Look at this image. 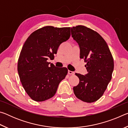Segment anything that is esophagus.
<instances>
[{"instance_id":"1","label":"esophagus","mask_w":128,"mask_h":128,"mask_svg":"<svg viewBox=\"0 0 128 128\" xmlns=\"http://www.w3.org/2000/svg\"><path fill=\"white\" fill-rule=\"evenodd\" d=\"M68 74H71V75H73L74 74V72H72V71H70V70H68Z\"/></svg>"}]
</instances>
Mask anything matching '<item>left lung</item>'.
Returning a JSON list of instances; mask_svg holds the SVG:
<instances>
[{
  "instance_id": "left-lung-1",
  "label": "left lung",
  "mask_w": 128,
  "mask_h": 128,
  "mask_svg": "<svg viewBox=\"0 0 128 128\" xmlns=\"http://www.w3.org/2000/svg\"><path fill=\"white\" fill-rule=\"evenodd\" d=\"M73 40L78 44L80 58L86 62L88 73H76L79 78L78 85L73 87L77 98L92 103L102 96L112 78L114 62L112 54L104 39L94 30L85 26L70 28Z\"/></svg>"
}]
</instances>
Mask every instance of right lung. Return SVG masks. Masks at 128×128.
I'll use <instances>...</instances> for the list:
<instances>
[{
    "instance_id": "right-lung-1",
    "label": "right lung",
    "mask_w": 128,
    "mask_h": 128,
    "mask_svg": "<svg viewBox=\"0 0 128 128\" xmlns=\"http://www.w3.org/2000/svg\"><path fill=\"white\" fill-rule=\"evenodd\" d=\"M70 36V28L47 26L30 34L21 50L17 70L22 85L33 100L43 102L54 96L68 73L48 62L54 59L60 44Z\"/></svg>"
}]
</instances>
